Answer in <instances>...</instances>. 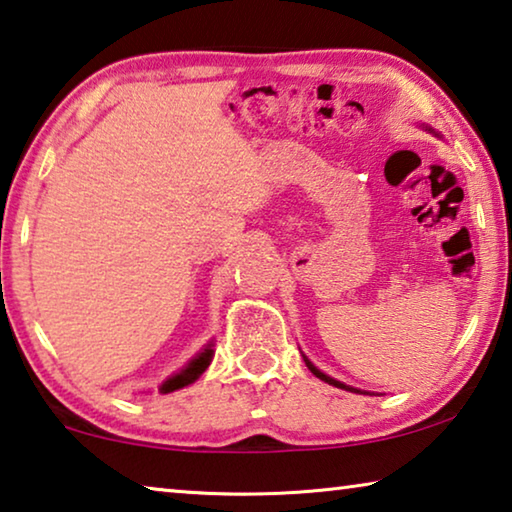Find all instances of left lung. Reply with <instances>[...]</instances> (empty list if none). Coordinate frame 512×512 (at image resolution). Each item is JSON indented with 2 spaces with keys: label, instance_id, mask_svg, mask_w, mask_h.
<instances>
[{
  "label": "left lung",
  "instance_id": "obj_1",
  "mask_svg": "<svg viewBox=\"0 0 512 512\" xmlns=\"http://www.w3.org/2000/svg\"><path fill=\"white\" fill-rule=\"evenodd\" d=\"M428 129V132H433V129L431 127H426ZM435 134V132H433ZM303 358H305V355H303ZM305 364H307V369H310L312 373H314V376L316 378H321L323 380V383H328V385H335V387H339V389H346V392H360V389H355V387H351V385H344V383H339V380H335V378H330V376H326V373H323V371H319V369H316L314 367V364L310 362V360H307L305 358Z\"/></svg>",
  "mask_w": 512,
  "mask_h": 512
}]
</instances>
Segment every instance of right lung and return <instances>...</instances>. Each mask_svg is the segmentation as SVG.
Segmentation results:
<instances>
[{"label":"right lung","instance_id":"add662e5","mask_svg":"<svg viewBox=\"0 0 512 512\" xmlns=\"http://www.w3.org/2000/svg\"><path fill=\"white\" fill-rule=\"evenodd\" d=\"M212 355H214V348L212 344H207L202 351L193 358L189 364L182 371H177L175 376H170L168 380H164V385L159 387L161 394H168V392H175V389H182L186 385L196 383V380L205 373V369L209 367V362H212Z\"/></svg>","mask_w":512,"mask_h":512}]
</instances>
